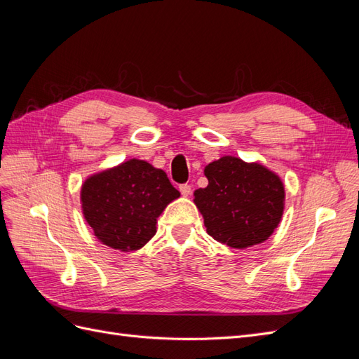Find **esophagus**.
Segmentation results:
<instances>
[{
  "label": "esophagus",
  "instance_id": "34e87169",
  "mask_svg": "<svg viewBox=\"0 0 359 359\" xmlns=\"http://www.w3.org/2000/svg\"><path fill=\"white\" fill-rule=\"evenodd\" d=\"M180 191H181L182 196H190V194H191V186H189V184H181Z\"/></svg>",
  "mask_w": 359,
  "mask_h": 359
}]
</instances>
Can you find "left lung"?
I'll use <instances>...</instances> for the list:
<instances>
[{
    "label": "left lung",
    "mask_w": 359,
    "mask_h": 359,
    "mask_svg": "<svg viewBox=\"0 0 359 359\" xmlns=\"http://www.w3.org/2000/svg\"><path fill=\"white\" fill-rule=\"evenodd\" d=\"M208 186L194 191L206 232L232 248L266 241L285 210V186L260 163L224 156L203 170Z\"/></svg>",
    "instance_id": "1"
}]
</instances>
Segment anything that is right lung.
<instances>
[{
  "instance_id": "1",
  "label": "right lung",
  "mask_w": 359,
  "mask_h": 359,
  "mask_svg": "<svg viewBox=\"0 0 359 359\" xmlns=\"http://www.w3.org/2000/svg\"><path fill=\"white\" fill-rule=\"evenodd\" d=\"M180 198L168 175L144 160L132 158L94 173L82 184V212L97 240L135 252L156 235L158 215Z\"/></svg>"
}]
</instances>
